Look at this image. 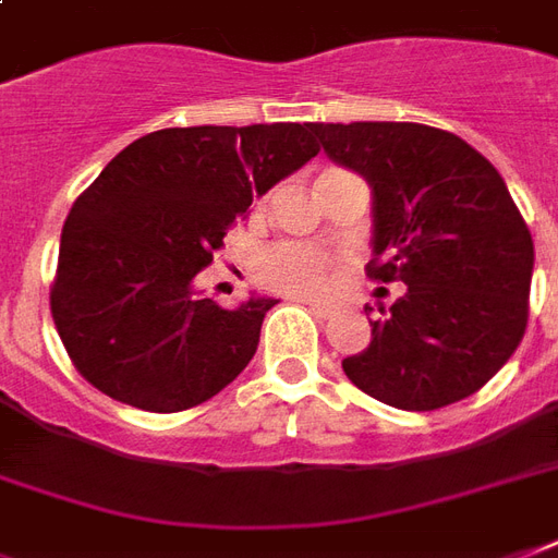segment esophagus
<instances>
[{"mask_svg":"<svg viewBox=\"0 0 558 558\" xmlns=\"http://www.w3.org/2000/svg\"><path fill=\"white\" fill-rule=\"evenodd\" d=\"M296 303H303V306H308L312 312H318V315H329V312H332L329 303H324V300H312V296H296Z\"/></svg>","mask_w":558,"mask_h":558,"instance_id":"obj_1","label":"esophagus"}]
</instances>
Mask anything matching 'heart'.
Listing matches in <instances>:
<instances>
[{
  "instance_id": "b5f03b06",
  "label": "heart",
  "mask_w": 558,
  "mask_h": 558,
  "mask_svg": "<svg viewBox=\"0 0 558 558\" xmlns=\"http://www.w3.org/2000/svg\"><path fill=\"white\" fill-rule=\"evenodd\" d=\"M332 276V258L308 243H282L262 252L258 279L284 294H320Z\"/></svg>"
}]
</instances>
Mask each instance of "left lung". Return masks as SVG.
Masks as SVG:
<instances>
[{"label": "left lung", "instance_id": "1", "mask_svg": "<svg viewBox=\"0 0 558 558\" xmlns=\"http://www.w3.org/2000/svg\"><path fill=\"white\" fill-rule=\"evenodd\" d=\"M372 190L368 276L404 282L365 306L368 348L341 360L365 396L437 410L473 396L518 351L535 246L502 174L473 145L413 121L308 124Z\"/></svg>", "mask_w": 558, "mask_h": 558}]
</instances>
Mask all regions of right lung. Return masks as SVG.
Returning a JSON list of instances; mask_svg holds the SVG:
<instances>
[{
  "label": "right lung",
  "mask_w": 558,
  "mask_h": 558,
  "mask_svg": "<svg viewBox=\"0 0 558 558\" xmlns=\"http://www.w3.org/2000/svg\"><path fill=\"white\" fill-rule=\"evenodd\" d=\"M308 124L169 128L121 150L73 202L50 291L76 372L104 396L178 413L222 392L258 351L279 303L219 306L193 279L252 198L303 169Z\"/></svg>",
  "instance_id": "1"
}]
</instances>
